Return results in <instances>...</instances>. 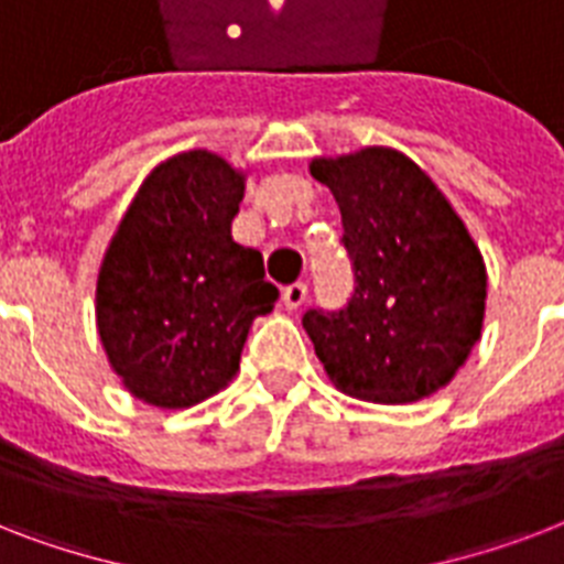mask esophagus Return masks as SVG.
<instances>
[{"mask_svg":"<svg viewBox=\"0 0 564 564\" xmlns=\"http://www.w3.org/2000/svg\"><path fill=\"white\" fill-rule=\"evenodd\" d=\"M304 301H307V283L295 281L290 286H283V304H286V310H299Z\"/></svg>","mask_w":564,"mask_h":564,"instance_id":"esophagus-1","label":"esophagus"}]
</instances>
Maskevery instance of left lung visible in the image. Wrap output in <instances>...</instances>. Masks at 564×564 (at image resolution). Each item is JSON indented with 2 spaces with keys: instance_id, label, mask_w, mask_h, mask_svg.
<instances>
[{
  "instance_id": "left-lung-1",
  "label": "left lung",
  "mask_w": 564,
  "mask_h": 564,
  "mask_svg": "<svg viewBox=\"0 0 564 564\" xmlns=\"http://www.w3.org/2000/svg\"><path fill=\"white\" fill-rule=\"evenodd\" d=\"M343 213L354 292L307 310L327 377L375 403H410L451 383L480 339L486 265L438 187L394 149L310 163Z\"/></svg>"
}]
</instances>
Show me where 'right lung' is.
Listing matches in <instances>:
<instances>
[{"mask_svg": "<svg viewBox=\"0 0 564 564\" xmlns=\"http://www.w3.org/2000/svg\"><path fill=\"white\" fill-rule=\"evenodd\" d=\"M246 178L210 152L143 181L105 251L96 325L128 392L181 410L237 375L248 327L278 301L263 254L230 237Z\"/></svg>", "mask_w": 564, "mask_h": 564, "instance_id": "right-lung-1", "label": "right lung"}]
</instances>
